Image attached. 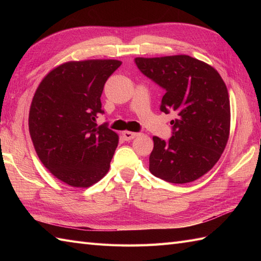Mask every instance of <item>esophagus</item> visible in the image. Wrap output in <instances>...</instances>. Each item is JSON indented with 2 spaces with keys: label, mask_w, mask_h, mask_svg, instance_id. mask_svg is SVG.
<instances>
[{
  "label": "esophagus",
  "mask_w": 261,
  "mask_h": 261,
  "mask_svg": "<svg viewBox=\"0 0 261 261\" xmlns=\"http://www.w3.org/2000/svg\"><path fill=\"white\" fill-rule=\"evenodd\" d=\"M122 136H123L124 140L129 141V140H132L135 139V138H137L138 136H139V134L138 132H131V131H123L122 132Z\"/></svg>",
  "instance_id": "esophagus-1"
}]
</instances>
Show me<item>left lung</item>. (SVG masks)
Instances as JSON below:
<instances>
[{
	"label": "left lung",
	"mask_w": 261,
	"mask_h": 261,
	"mask_svg": "<svg viewBox=\"0 0 261 261\" xmlns=\"http://www.w3.org/2000/svg\"><path fill=\"white\" fill-rule=\"evenodd\" d=\"M138 68L165 88L160 110L173 111V136L153 137L150 173L173 184L198 179L218 163L230 135L228 88L218 70L187 55L137 57Z\"/></svg>",
	"instance_id": "1"
}]
</instances>
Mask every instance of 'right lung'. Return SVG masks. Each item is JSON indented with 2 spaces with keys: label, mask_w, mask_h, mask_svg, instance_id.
Listing matches in <instances>:
<instances>
[{
  "label": "right lung",
  "mask_w": 261,
  "mask_h": 261,
  "mask_svg": "<svg viewBox=\"0 0 261 261\" xmlns=\"http://www.w3.org/2000/svg\"><path fill=\"white\" fill-rule=\"evenodd\" d=\"M115 59L67 62L43 77L33 95L29 132L40 162L71 187L86 188L107 175L119 136L96 124L105 82Z\"/></svg>",
  "instance_id": "add662e5"
}]
</instances>
